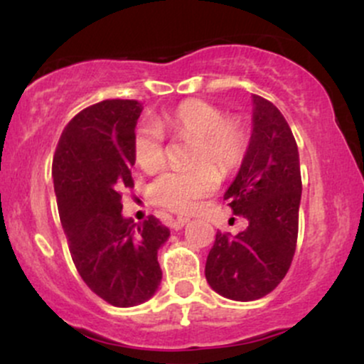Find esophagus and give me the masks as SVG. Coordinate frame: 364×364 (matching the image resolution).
Returning a JSON list of instances; mask_svg holds the SVG:
<instances>
[{
  "label": "esophagus",
  "mask_w": 364,
  "mask_h": 364,
  "mask_svg": "<svg viewBox=\"0 0 364 364\" xmlns=\"http://www.w3.org/2000/svg\"><path fill=\"white\" fill-rule=\"evenodd\" d=\"M190 223V219L188 217H178V219L173 220V224H171V228L174 229V231H179V229H183L185 225Z\"/></svg>",
  "instance_id": "esophagus-1"
}]
</instances>
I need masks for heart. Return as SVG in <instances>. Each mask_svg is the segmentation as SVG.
I'll use <instances>...</instances> for the list:
<instances>
[{"label":"heart","mask_w":364,"mask_h":364,"mask_svg":"<svg viewBox=\"0 0 364 364\" xmlns=\"http://www.w3.org/2000/svg\"><path fill=\"white\" fill-rule=\"evenodd\" d=\"M195 140L190 171L168 169L150 185V198L173 212H191L202 198L219 186V176L237 168L246 152V129L240 121L224 119L223 111L202 101H188L176 109L156 116L152 123L140 124L133 136V157L140 169L154 173L164 162V135ZM208 164H212L208 166Z\"/></svg>","instance_id":"b5f03b06"}]
</instances>
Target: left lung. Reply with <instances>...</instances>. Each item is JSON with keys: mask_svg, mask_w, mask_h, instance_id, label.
Instances as JSON below:
<instances>
[{"mask_svg": "<svg viewBox=\"0 0 364 364\" xmlns=\"http://www.w3.org/2000/svg\"><path fill=\"white\" fill-rule=\"evenodd\" d=\"M252 136L236 178L224 193L248 228L215 235L205 263L208 286L235 301H255L279 286L298 240L301 171L294 136L281 111L252 95Z\"/></svg>", "mask_w": 364, "mask_h": 364, "instance_id": "obj_1", "label": "left lung"}]
</instances>
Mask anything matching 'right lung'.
Returning <instances> with one entry per match:
<instances>
[{
    "instance_id": "right-lung-1",
    "label": "right lung",
    "mask_w": 364,
    "mask_h": 364,
    "mask_svg": "<svg viewBox=\"0 0 364 364\" xmlns=\"http://www.w3.org/2000/svg\"><path fill=\"white\" fill-rule=\"evenodd\" d=\"M144 106L102 101L63 129L53 161L54 193L70 253L87 286L112 306L145 303L162 279L157 252L171 232L150 215L123 217L119 191L133 186V136Z\"/></svg>"
}]
</instances>
